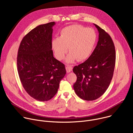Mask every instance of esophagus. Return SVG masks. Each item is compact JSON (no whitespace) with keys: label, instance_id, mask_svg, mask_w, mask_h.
<instances>
[{"label":"esophagus","instance_id":"1","mask_svg":"<svg viewBox=\"0 0 133 133\" xmlns=\"http://www.w3.org/2000/svg\"><path fill=\"white\" fill-rule=\"evenodd\" d=\"M66 71H67V72H69L72 70V67L70 65H66Z\"/></svg>","mask_w":133,"mask_h":133}]
</instances>
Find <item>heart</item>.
<instances>
[{
	"label": "heart",
	"mask_w": 133,
	"mask_h": 133,
	"mask_svg": "<svg viewBox=\"0 0 133 133\" xmlns=\"http://www.w3.org/2000/svg\"><path fill=\"white\" fill-rule=\"evenodd\" d=\"M97 35L94 29L80 25H73L63 28L60 36L53 39L51 46L56 58L62 60L68 51L67 63L75 60L84 61L90 56L95 46Z\"/></svg>",
	"instance_id": "heart-1"
}]
</instances>
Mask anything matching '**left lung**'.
<instances>
[{"instance_id":"left-lung-1","label":"left lung","mask_w":133,"mask_h":133,"mask_svg":"<svg viewBox=\"0 0 133 133\" xmlns=\"http://www.w3.org/2000/svg\"><path fill=\"white\" fill-rule=\"evenodd\" d=\"M94 25L99 32L97 45L85 62L73 68L77 76L74 90L85 101L95 100L104 94L111 82L115 66L116 52L111 38Z\"/></svg>"}]
</instances>
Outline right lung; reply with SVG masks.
Segmentation results:
<instances>
[{
  "mask_svg": "<svg viewBox=\"0 0 133 133\" xmlns=\"http://www.w3.org/2000/svg\"><path fill=\"white\" fill-rule=\"evenodd\" d=\"M55 22L41 25L23 38L17 58L21 83L29 95L41 102L51 99L66 75L64 64L55 59L52 50Z\"/></svg>",
  "mask_w": 133,
  "mask_h": 133,
  "instance_id": "add662e5",
  "label": "right lung"
}]
</instances>
